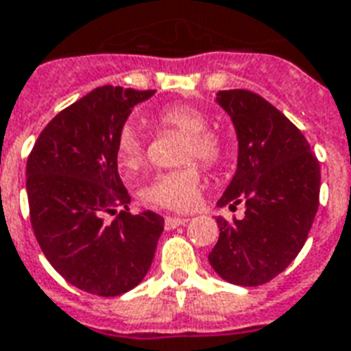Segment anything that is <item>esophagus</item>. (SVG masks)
<instances>
[{
  "mask_svg": "<svg viewBox=\"0 0 351 351\" xmlns=\"http://www.w3.org/2000/svg\"><path fill=\"white\" fill-rule=\"evenodd\" d=\"M189 219L186 217H165V228L167 230H175L178 228V226H182V224H186Z\"/></svg>",
  "mask_w": 351,
  "mask_h": 351,
  "instance_id": "34e87169",
  "label": "esophagus"
}]
</instances>
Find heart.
Here are the masks:
<instances>
[{
	"instance_id": "heart-1",
	"label": "heart",
	"mask_w": 351,
	"mask_h": 351,
	"mask_svg": "<svg viewBox=\"0 0 351 351\" xmlns=\"http://www.w3.org/2000/svg\"><path fill=\"white\" fill-rule=\"evenodd\" d=\"M158 119L165 127L186 134V141L182 145L184 162L197 158L204 164L213 165L223 158V140L219 138V134L208 130V117L199 108L191 104H171L160 110ZM117 160L119 167L127 173H134L143 165L145 143L132 125H125L117 136ZM200 187L202 173L199 165L187 164L180 169L152 176L140 189V199L151 208L189 211L199 204Z\"/></svg>"
}]
</instances>
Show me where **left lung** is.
I'll return each instance as SVG.
<instances>
[{
  "instance_id": "8db88e82",
  "label": "left lung",
  "mask_w": 351,
  "mask_h": 351,
  "mask_svg": "<svg viewBox=\"0 0 351 351\" xmlns=\"http://www.w3.org/2000/svg\"><path fill=\"white\" fill-rule=\"evenodd\" d=\"M217 104L237 136V169L217 206L243 202L245 217H217L219 241L208 259L235 285L271 282L304 247L318 210L320 165L304 134L248 90H223Z\"/></svg>"
}]
</instances>
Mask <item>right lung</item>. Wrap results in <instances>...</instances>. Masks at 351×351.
Masks as SVG:
<instances>
[{"label":"right lung","mask_w":351,"mask_h":351,"mask_svg":"<svg viewBox=\"0 0 351 351\" xmlns=\"http://www.w3.org/2000/svg\"><path fill=\"white\" fill-rule=\"evenodd\" d=\"M154 90L101 86L53 117L27 160L31 224L53 269L97 296L134 289L151 269L164 217L128 211L117 173V136ZM117 209H121L119 214ZM106 213L118 214L112 223Z\"/></svg>","instance_id":"add662e5"}]
</instances>
